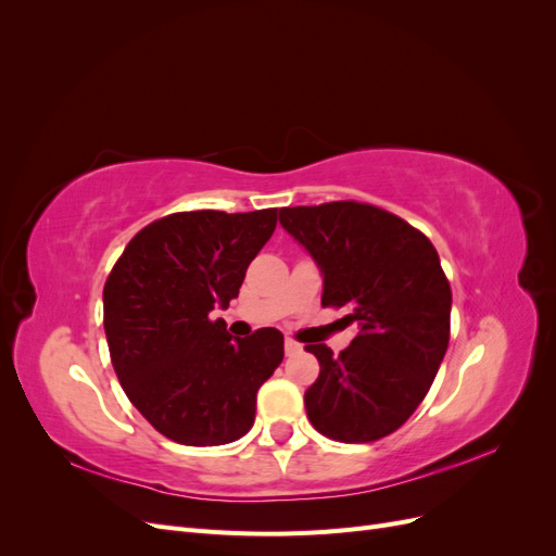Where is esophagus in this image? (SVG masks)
Returning <instances> with one entry per match:
<instances>
[{"label":"esophagus","mask_w":556,"mask_h":556,"mask_svg":"<svg viewBox=\"0 0 556 556\" xmlns=\"http://www.w3.org/2000/svg\"><path fill=\"white\" fill-rule=\"evenodd\" d=\"M299 352H304V345L292 341V339H285V355L294 357V355H299Z\"/></svg>","instance_id":"34e87169"}]
</instances>
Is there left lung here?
I'll return each instance as SVG.
<instances>
[{"mask_svg":"<svg viewBox=\"0 0 556 556\" xmlns=\"http://www.w3.org/2000/svg\"><path fill=\"white\" fill-rule=\"evenodd\" d=\"M280 225L323 274V306H350L359 327L339 357L306 345L319 362L304 396L311 425L341 443L390 435L422 403L447 350L452 292L439 252L394 213L357 201L282 208Z\"/></svg>","mask_w":556,"mask_h":556,"instance_id":"1","label":"left lung"}]
</instances>
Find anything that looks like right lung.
Here are the masks:
<instances>
[{"instance_id": "right-lung-1", "label": "right lung", "mask_w": 556, "mask_h": 556, "mask_svg": "<svg viewBox=\"0 0 556 556\" xmlns=\"http://www.w3.org/2000/svg\"><path fill=\"white\" fill-rule=\"evenodd\" d=\"M276 211H190L150 223L104 285V331L125 394L180 445H225L255 422L257 390L282 362V333L231 339L227 308L276 229Z\"/></svg>"}]
</instances>
